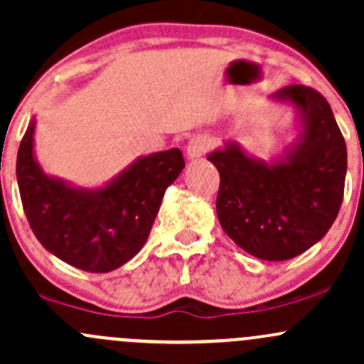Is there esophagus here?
<instances>
[{
  "label": "esophagus",
  "instance_id": "1",
  "mask_svg": "<svg viewBox=\"0 0 364 364\" xmlns=\"http://www.w3.org/2000/svg\"><path fill=\"white\" fill-rule=\"evenodd\" d=\"M212 144V139L206 135L193 136V139L189 140V144H187V156H189L191 159L201 158L203 154H206V152L210 151Z\"/></svg>",
  "mask_w": 364,
  "mask_h": 364
}]
</instances>
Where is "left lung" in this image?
Returning <instances> with one entry per match:
<instances>
[{
    "label": "left lung",
    "mask_w": 364,
    "mask_h": 364,
    "mask_svg": "<svg viewBox=\"0 0 364 364\" xmlns=\"http://www.w3.org/2000/svg\"><path fill=\"white\" fill-rule=\"evenodd\" d=\"M276 99L299 107L304 132L284 161L265 165L236 144L215 151L220 173L217 215L237 246L262 260H288L318 243L343 199L347 147L326 99L311 87L279 88Z\"/></svg>",
    "instance_id": "8db88e82"
}]
</instances>
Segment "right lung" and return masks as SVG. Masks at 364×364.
Wrapping results in <instances>:
<instances>
[{
	"instance_id": "right-lung-1",
	"label": "right lung",
	"mask_w": 364,
	"mask_h": 364,
	"mask_svg": "<svg viewBox=\"0 0 364 364\" xmlns=\"http://www.w3.org/2000/svg\"><path fill=\"white\" fill-rule=\"evenodd\" d=\"M34 121L17 154V182L34 236L48 252L87 272L127 264L149 237L166 187L186 166L181 149L140 158L102 189H74L46 177L33 154Z\"/></svg>"
}]
</instances>
